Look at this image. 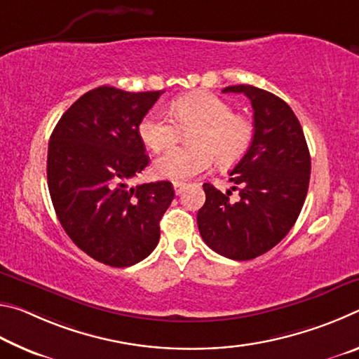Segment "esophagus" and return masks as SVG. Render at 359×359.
Listing matches in <instances>:
<instances>
[{"label":"esophagus","instance_id":"1","mask_svg":"<svg viewBox=\"0 0 359 359\" xmlns=\"http://www.w3.org/2000/svg\"><path fill=\"white\" fill-rule=\"evenodd\" d=\"M172 185H174L175 194H180L182 190H184V187H185V184H182V182H172Z\"/></svg>","mask_w":359,"mask_h":359}]
</instances>
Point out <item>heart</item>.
Returning a JSON list of instances; mask_svg holds the SVG:
<instances>
[{"label": "heart", "instance_id": "b5f03b06", "mask_svg": "<svg viewBox=\"0 0 359 359\" xmlns=\"http://www.w3.org/2000/svg\"><path fill=\"white\" fill-rule=\"evenodd\" d=\"M171 114L154 111L139 125V136L154 151H161L179 141L180 130H193L188 137L193 147H179L155 161L158 177L185 180L212 166H233L250 150L255 123L250 117L234 114V107L220 96L193 92L172 101Z\"/></svg>", "mask_w": 359, "mask_h": 359}]
</instances>
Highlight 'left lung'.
Instances as JSON below:
<instances>
[{
  "label": "left lung",
  "instance_id": "obj_1",
  "mask_svg": "<svg viewBox=\"0 0 359 359\" xmlns=\"http://www.w3.org/2000/svg\"><path fill=\"white\" fill-rule=\"evenodd\" d=\"M223 93L250 100L255 139L229 172L238 198L203 185L205 203L198 210V228L212 250L247 261L269 252L293 228L307 196L311 154L299 120L278 96L253 85H231Z\"/></svg>",
  "mask_w": 359,
  "mask_h": 359
}]
</instances>
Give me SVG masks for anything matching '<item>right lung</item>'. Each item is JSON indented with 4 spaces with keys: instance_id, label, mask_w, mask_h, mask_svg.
Masks as SVG:
<instances>
[{
    "instance_id": "right-lung-1",
    "label": "right lung",
    "mask_w": 359,
    "mask_h": 359,
    "mask_svg": "<svg viewBox=\"0 0 359 359\" xmlns=\"http://www.w3.org/2000/svg\"><path fill=\"white\" fill-rule=\"evenodd\" d=\"M163 95L98 87L82 95L53 130L47 185L71 241L88 257L128 267L155 250L174 199L168 180L130 187L149 165L139 125Z\"/></svg>"
}]
</instances>
